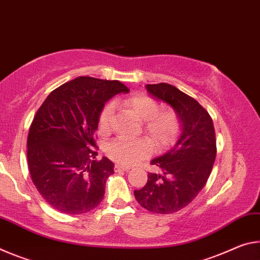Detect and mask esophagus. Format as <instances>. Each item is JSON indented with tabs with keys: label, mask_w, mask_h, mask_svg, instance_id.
<instances>
[{
	"label": "esophagus",
	"mask_w": 260,
	"mask_h": 260,
	"mask_svg": "<svg viewBox=\"0 0 260 260\" xmlns=\"http://www.w3.org/2000/svg\"><path fill=\"white\" fill-rule=\"evenodd\" d=\"M130 169V167H125V166H121V165H115L114 170L116 173H120V172H127V170Z\"/></svg>",
	"instance_id": "34e87169"
}]
</instances>
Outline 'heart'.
<instances>
[{
    "label": "heart",
    "instance_id": "1",
    "mask_svg": "<svg viewBox=\"0 0 260 260\" xmlns=\"http://www.w3.org/2000/svg\"><path fill=\"white\" fill-rule=\"evenodd\" d=\"M125 107L143 122L144 131L150 136L136 139L116 138L108 143L105 152L117 164L131 166L147 158L153 151V143L159 151L168 150L177 142L182 133V120L174 108H160L159 102L144 93H136L123 100ZM114 105L107 104L98 117V126L102 135L112 131Z\"/></svg>",
    "mask_w": 260,
    "mask_h": 260
}]
</instances>
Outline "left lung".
Instances as JSON below:
<instances>
[{
    "label": "left lung",
    "instance_id": "8db88e82",
    "mask_svg": "<svg viewBox=\"0 0 260 260\" xmlns=\"http://www.w3.org/2000/svg\"><path fill=\"white\" fill-rule=\"evenodd\" d=\"M146 88L178 113L182 135L172 150L151 161L159 173L148 174L146 184L135 190V198L153 213H175L193 201L211 175L216 156L213 121L197 100L173 85L148 84Z\"/></svg>",
    "mask_w": 260,
    "mask_h": 260
}]
</instances>
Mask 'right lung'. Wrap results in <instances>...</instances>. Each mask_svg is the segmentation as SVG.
Wrapping results in <instances>:
<instances>
[{"label": "right lung", "mask_w": 260, "mask_h": 260, "mask_svg": "<svg viewBox=\"0 0 260 260\" xmlns=\"http://www.w3.org/2000/svg\"><path fill=\"white\" fill-rule=\"evenodd\" d=\"M129 92L118 80L77 77L55 88L38 109L27 136L33 184L55 210L83 214L105 194L114 164L96 159L98 117L106 102Z\"/></svg>", "instance_id": "right-lung-1"}]
</instances>
